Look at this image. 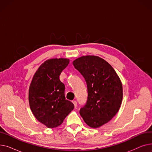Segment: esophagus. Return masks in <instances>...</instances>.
Returning a JSON list of instances; mask_svg holds the SVG:
<instances>
[{
    "instance_id": "34e87169",
    "label": "esophagus",
    "mask_w": 152,
    "mask_h": 152,
    "mask_svg": "<svg viewBox=\"0 0 152 152\" xmlns=\"http://www.w3.org/2000/svg\"><path fill=\"white\" fill-rule=\"evenodd\" d=\"M72 102H73V103L74 105H75V107L76 108V107H77V102H76V101H75V100H73V101Z\"/></svg>"
}]
</instances>
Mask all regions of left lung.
Instances as JSON below:
<instances>
[{
  "mask_svg": "<svg viewBox=\"0 0 152 152\" xmlns=\"http://www.w3.org/2000/svg\"><path fill=\"white\" fill-rule=\"evenodd\" d=\"M73 65L83 76L87 86V100L79 113L89 126L98 128L110 121L121 107V79L113 68L98 56H83L74 60Z\"/></svg>",
  "mask_w": 152,
  "mask_h": 152,
  "instance_id": "1",
  "label": "left lung"
}]
</instances>
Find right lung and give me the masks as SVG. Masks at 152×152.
Listing matches in <instances>:
<instances>
[{"instance_id":"right-lung-1","label":"right lung","mask_w":152,"mask_h":152,"mask_svg":"<svg viewBox=\"0 0 152 152\" xmlns=\"http://www.w3.org/2000/svg\"><path fill=\"white\" fill-rule=\"evenodd\" d=\"M69 63V59L63 58L45 61L36 71L29 87L32 113L49 128L60 126L74 109L73 103L65 99V87L60 80L61 71Z\"/></svg>"}]
</instances>
